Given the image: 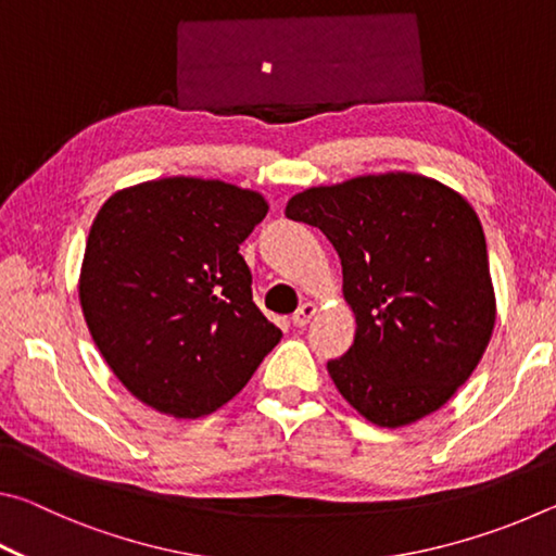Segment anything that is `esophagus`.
<instances>
[{"instance_id":"1","label":"esophagus","mask_w":556,"mask_h":556,"mask_svg":"<svg viewBox=\"0 0 556 556\" xmlns=\"http://www.w3.org/2000/svg\"><path fill=\"white\" fill-rule=\"evenodd\" d=\"M314 316H316V304L314 301H304V304H301L294 312V316H291V321H294V326L304 328Z\"/></svg>"}]
</instances>
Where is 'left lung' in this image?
<instances>
[{"instance_id":"8db88e82","label":"left lung","mask_w":556,"mask_h":556,"mask_svg":"<svg viewBox=\"0 0 556 556\" xmlns=\"http://www.w3.org/2000/svg\"><path fill=\"white\" fill-rule=\"evenodd\" d=\"M343 265L355 341L328 375L378 427H407L454 397L491 341L495 294L485 235L454 188L419 174L357 176L287 203Z\"/></svg>"}]
</instances>
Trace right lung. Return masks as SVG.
I'll return each instance as SVG.
<instances>
[{
	"mask_svg": "<svg viewBox=\"0 0 556 556\" xmlns=\"http://www.w3.org/2000/svg\"><path fill=\"white\" fill-rule=\"evenodd\" d=\"M267 211L257 191L193 176L122 188L98 211L80 306L105 363L139 402L176 419L205 417L279 343L240 255Z\"/></svg>",
	"mask_w": 556,
	"mask_h": 556,
	"instance_id": "1",
	"label": "right lung"
}]
</instances>
